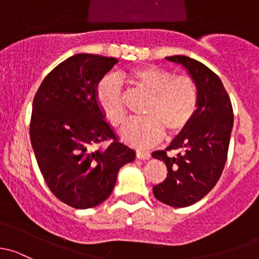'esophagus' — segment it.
I'll list each match as a JSON object with an SVG mask.
<instances>
[{"label": "esophagus", "mask_w": 259, "mask_h": 259, "mask_svg": "<svg viewBox=\"0 0 259 259\" xmlns=\"http://www.w3.org/2000/svg\"><path fill=\"white\" fill-rule=\"evenodd\" d=\"M136 156L138 159H149L151 158V153L147 151H137L136 152Z\"/></svg>", "instance_id": "esophagus-1"}]
</instances>
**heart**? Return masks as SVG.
Instances as JSON below:
<instances>
[{
	"label": "heart",
	"mask_w": 259,
	"mask_h": 259,
	"mask_svg": "<svg viewBox=\"0 0 259 259\" xmlns=\"http://www.w3.org/2000/svg\"><path fill=\"white\" fill-rule=\"evenodd\" d=\"M128 81L149 96L143 113L122 126L121 138L135 147H148L164 135L178 133L191 123L198 106V90L188 76H177L163 68L148 66L128 73ZM96 101L112 126H119L126 117L123 91L118 78L106 76L96 86Z\"/></svg>",
	"instance_id": "heart-1"
}]
</instances>
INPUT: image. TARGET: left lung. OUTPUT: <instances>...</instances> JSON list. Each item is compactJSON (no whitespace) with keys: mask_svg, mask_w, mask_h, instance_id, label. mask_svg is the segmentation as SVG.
Listing matches in <instances>:
<instances>
[{"mask_svg":"<svg viewBox=\"0 0 259 259\" xmlns=\"http://www.w3.org/2000/svg\"><path fill=\"white\" fill-rule=\"evenodd\" d=\"M166 60L182 66L198 90L196 114L166 148L179 153L173 157L165 151L152 153L168 170L166 180L153 187L154 197L182 208L203 198L220 180L233 128V110L222 81L207 66L187 56H169Z\"/></svg>","mask_w":259,"mask_h":259,"instance_id":"left-lung-1","label":"left lung"}]
</instances>
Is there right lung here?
I'll return each mask as SVG.
<instances>
[{
  "label": "right lung",
  "instance_id": "right-lung-1",
  "mask_svg": "<svg viewBox=\"0 0 259 259\" xmlns=\"http://www.w3.org/2000/svg\"><path fill=\"white\" fill-rule=\"evenodd\" d=\"M117 62L90 53L72 56L47 74L32 105L31 145L39 170L51 192L77 209L106 201L119 168L136 158L96 101V86ZM108 138L114 142L106 151H93Z\"/></svg>",
  "mask_w": 259,
  "mask_h": 259
}]
</instances>
